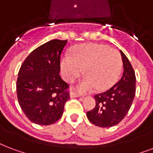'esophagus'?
Segmentation results:
<instances>
[{"mask_svg": "<svg viewBox=\"0 0 153 153\" xmlns=\"http://www.w3.org/2000/svg\"><path fill=\"white\" fill-rule=\"evenodd\" d=\"M70 97H71V98H74V97H79L80 96L79 94L74 92V91H71V92H70Z\"/></svg>", "mask_w": 153, "mask_h": 153, "instance_id": "1", "label": "esophagus"}]
</instances>
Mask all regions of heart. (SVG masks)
<instances>
[{
    "mask_svg": "<svg viewBox=\"0 0 153 153\" xmlns=\"http://www.w3.org/2000/svg\"><path fill=\"white\" fill-rule=\"evenodd\" d=\"M122 67L119 52L98 44L80 45L73 51V56L66 54L61 62L62 76L67 82H73L84 69L86 76L76 85L80 93L91 92L95 88L98 91L109 88L117 81Z\"/></svg>",
    "mask_w": 153,
    "mask_h": 153,
    "instance_id": "obj_1",
    "label": "heart"
}]
</instances>
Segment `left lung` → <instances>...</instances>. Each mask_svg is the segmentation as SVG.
Segmentation results:
<instances>
[{
	"label": "left lung",
	"instance_id": "left-lung-1",
	"mask_svg": "<svg viewBox=\"0 0 153 153\" xmlns=\"http://www.w3.org/2000/svg\"><path fill=\"white\" fill-rule=\"evenodd\" d=\"M123 74L118 82L108 91L95 96L96 107L87 113L88 120L100 127H111L126 117L135 95V74L131 62L120 51Z\"/></svg>",
	"mask_w": 153,
	"mask_h": 153
}]
</instances>
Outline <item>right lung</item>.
Returning a JSON list of instances; mask_svg holds the SVG:
<instances>
[{
  "mask_svg": "<svg viewBox=\"0 0 153 153\" xmlns=\"http://www.w3.org/2000/svg\"><path fill=\"white\" fill-rule=\"evenodd\" d=\"M67 40L53 39L32 51L19 70L17 97L30 122L48 126L58 121L70 99L69 85L60 76V59Z\"/></svg>",
  "mask_w": 153,
  "mask_h": 153,
  "instance_id": "add662e5",
  "label": "right lung"
}]
</instances>
